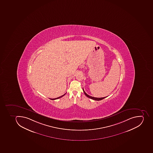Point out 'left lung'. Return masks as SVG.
I'll return each mask as SVG.
<instances>
[{"label":"left lung","instance_id":"8db88e82","mask_svg":"<svg viewBox=\"0 0 153 153\" xmlns=\"http://www.w3.org/2000/svg\"><path fill=\"white\" fill-rule=\"evenodd\" d=\"M83 91L84 93H85V95L87 96V97H88V98H90L91 99L94 100H95V101H100V100H102L103 99L105 98L106 97H102V98H96V97H92V96H91L88 95V94H87V93L85 92L83 88Z\"/></svg>","mask_w":153,"mask_h":153}]
</instances>
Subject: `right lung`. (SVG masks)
Segmentation results:
<instances>
[{
    "label": "right lung",
    "mask_w": 153,
    "mask_h": 153,
    "mask_svg": "<svg viewBox=\"0 0 153 153\" xmlns=\"http://www.w3.org/2000/svg\"><path fill=\"white\" fill-rule=\"evenodd\" d=\"M65 94H63V95L61 96H60V97H58V98H56L50 99L52 100H53L58 99H59V98H61V97H62V96H63L65 95Z\"/></svg>",
    "instance_id": "add662e5"
}]
</instances>
